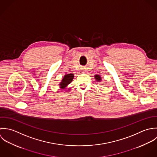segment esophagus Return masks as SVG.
Segmentation results:
<instances>
[{
  "label": "esophagus",
  "mask_w": 157,
  "mask_h": 157,
  "mask_svg": "<svg viewBox=\"0 0 157 157\" xmlns=\"http://www.w3.org/2000/svg\"><path fill=\"white\" fill-rule=\"evenodd\" d=\"M85 69H86L85 68H82V69L81 70H82V73H84V72H85V71H86V70H85Z\"/></svg>",
  "instance_id": "obj_1"
}]
</instances>
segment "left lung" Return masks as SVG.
I'll return each instance as SVG.
<instances>
[{
    "label": "left lung",
    "instance_id": "obj_1",
    "mask_svg": "<svg viewBox=\"0 0 157 157\" xmlns=\"http://www.w3.org/2000/svg\"><path fill=\"white\" fill-rule=\"evenodd\" d=\"M94 78L98 82H100L101 81V77L99 75H94Z\"/></svg>",
    "mask_w": 157,
    "mask_h": 157
}]
</instances>
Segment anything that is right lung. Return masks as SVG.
<instances>
[{
  "label": "right lung",
  "instance_id": "right-lung-1",
  "mask_svg": "<svg viewBox=\"0 0 157 157\" xmlns=\"http://www.w3.org/2000/svg\"><path fill=\"white\" fill-rule=\"evenodd\" d=\"M74 78V75L70 73V74H66L61 81V82H60L59 85V87L61 89H65L69 84H70L71 82V81H73Z\"/></svg>",
  "mask_w": 157,
  "mask_h": 157
}]
</instances>
